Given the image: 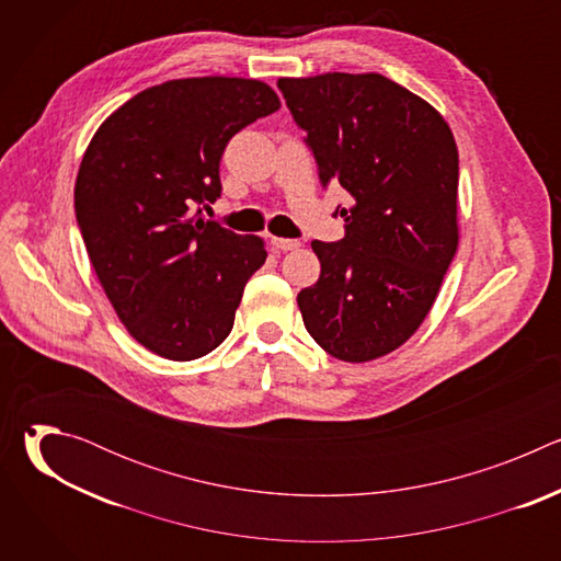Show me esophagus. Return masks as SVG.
<instances>
[{
    "instance_id": "1",
    "label": "esophagus",
    "mask_w": 561,
    "mask_h": 561,
    "mask_svg": "<svg viewBox=\"0 0 561 561\" xmlns=\"http://www.w3.org/2000/svg\"><path fill=\"white\" fill-rule=\"evenodd\" d=\"M271 244L277 249V251H284V253H288V251H297L301 244L297 242V239H286V237H273L271 239Z\"/></svg>"
}]
</instances>
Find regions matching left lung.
Masks as SVG:
<instances>
[{
	"mask_svg": "<svg viewBox=\"0 0 561 561\" xmlns=\"http://www.w3.org/2000/svg\"><path fill=\"white\" fill-rule=\"evenodd\" d=\"M319 180L353 197L346 237L310 244L319 279L297 295L329 355L362 364L409 342L433 308L459 242V154L442 113L379 72L279 77Z\"/></svg>",
	"mask_w": 561,
	"mask_h": 561,
	"instance_id": "left-lung-1",
	"label": "left lung"
}]
</instances>
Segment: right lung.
Returning <instances> with one entry per match:
<instances>
[{"label":"right lung","instance_id":"right-lung-1","mask_svg":"<svg viewBox=\"0 0 561 561\" xmlns=\"http://www.w3.org/2000/svg\"><path fill=\"white\" fill-rule=\"evenodd\" d=\"M244 77H188L146 89L93 135L75 182V213L98 279L130 337L191 362L230 333L264 239L206 221L228 139L279 108Z\"/></svg>","mask_w":561,"mask_h":561}]
</instances>
